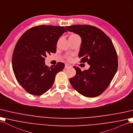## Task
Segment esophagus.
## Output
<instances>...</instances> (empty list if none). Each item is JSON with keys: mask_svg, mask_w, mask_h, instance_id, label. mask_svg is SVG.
<instances>
[{"mask_svg": "<svg viewBox=\"0 0 133 133\" xmlns=\"http://www.w3.org/2000/svg\"><path fill=\"white\" fill-rule=\"evenodd\" d=\"M72 67V66L70 65V64H66L65 65V68L66 69V68H71Z\"/></svg>", "mask_w": 133, "mask_h": 133, "instance_id": "obj_1", "label": "esophagus"}]
</instances>
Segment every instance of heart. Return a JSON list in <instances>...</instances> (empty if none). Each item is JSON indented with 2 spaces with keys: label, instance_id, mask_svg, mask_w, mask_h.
<instances>
[{
  "label": "heart",
  "instance_id": "1",
  "mask_svg": "<svg viewBox=\"0 0 133 133\" xmlns=\"http://www.w3.org/2000/svg\"><path fill=\"white\" fill-rule=\"evenodd\" d=\"M69 38H79L78 37V35L75 34H72L70 35V37Z\"/></svg>",
  "mask_w": 133,
  "mask_h": 133
}]
</instances>
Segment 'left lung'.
I'll return each instance as SVG.
<instances>
[{
  "label": "left lung",
  "mask_w": 133,
  "mask_h": 133,
  "mask_svg": "<svg viewBox=\"0 0 133 133\" xmlns=\"http://www.w3.org/2000/svg\"><path fill=\"white\" fill-rule=\"evenodd\" d=\"M81 38L78 54L81 62L90 65L89 69L81 71L74 66L76 74L69 81L81 94L94 98L104 92L117 70V55L112 41L100 29L87 25L66 26Z\"/></svg>",
  "instance_id": "1"
}]
</instances>
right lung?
Returning a JSON list of instances; mask_svg holds the SVG:
<instances>
[{"mask_svg":"<svg viewBox=\"0 0 133 133\" xmlns=\"http://www.w3.org/2000/svg\"><path fill=\"white\" fill-rule=\"evenodd\" d=\"M64 32L63 26L40 25L25 32L16 43L12 56L16 78L28 93L41 95L52 86L55 76L65 67L63 63L48 67L47 54L56 53V44Z\"/></svg>","mask_w":133,"mask_h":133,"instance_id":"right-lung-1","label":"right lung"}]
</instances>
